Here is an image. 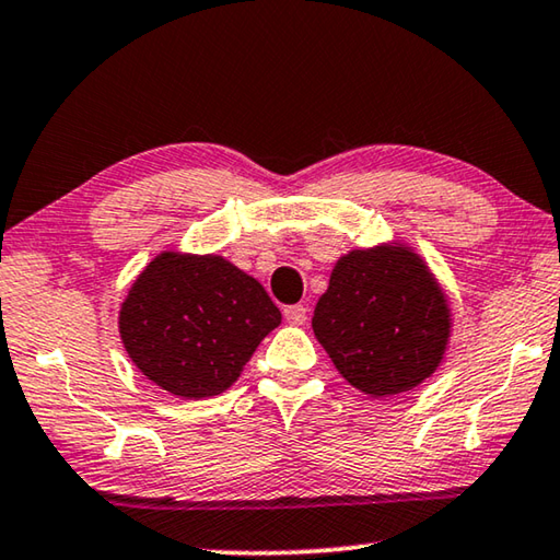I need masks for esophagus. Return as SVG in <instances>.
Instances as JSON below:
<instances>
[{
  "mask_svg": "<svg viewBox=\"0 0 560 560\" xmlns=\"http://www.w3.org/2000/svg\"><path fill=\"white\" fill-rule=\"evenodd\" d=\"M283 318H287L291 326H303L308 320V308L301 306V303H293V306L283 308Z\"/></svg>",
  "mask_w": 560,
  "mask_h": 560,
  "instance_id": "obj_1",
  "label": "esophagus"
}]
</instances>
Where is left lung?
<instances>
[{"mask_svg":"<svg viewBox=\"0 0 560 560\" xmlns=\"http://www.w3.org/2000/svg\"><path fill=\"white\" fill-rule=\"evenodd\" d=\"M336 371L371 397H393L432 377L452 334L450 299L412 246L350 249L330 271L311 318Z\"/></svg>","mask_w":560,"mask_h":560,"instance_id":"left-lung-1","label":"left lung"}]
</instances>
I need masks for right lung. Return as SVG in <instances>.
Here are the masks:
<instances>
[{
	"mask_svg": "<svg viewBox=\"0 0 560 560\" xmlns=\"http://www.w3.org/2000/svg\"><path fill=\"white\" fill-rule=\"evenodd\" d=\"M281 324L261 283L220 254L160 252L120 303L122 348L150 383L185 400L232 387Z\"/></svg>",
	"mask_w": 560,
	"mask_h": 560,
	"instance_id": "add662e5",
	"label": "right lung"
}]
</instances>
